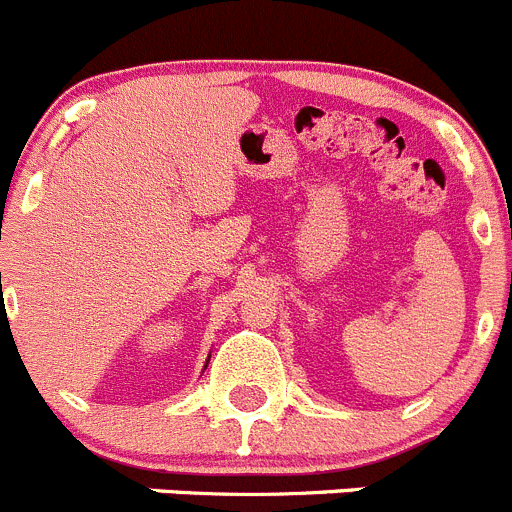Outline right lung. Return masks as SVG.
I'll list each match as a JSON object with an SVG mask.
<instances>
[{
    "label": "right lung",
    "instance_id": "obj_1",
    "mask_svg": "<svg viewBox=\"0 0 512 512\" xmlns=\"http://www.w3.org/2000/svg\"><path fill=\"white\" fill-rule=\"evenodd\" d=\"M207 362H210V360H207ZM205 367H207V365H205Z\"/></svg>",
    "mask_w": 512,
    "mask_h": 512
}]
</instances>
